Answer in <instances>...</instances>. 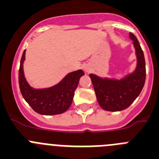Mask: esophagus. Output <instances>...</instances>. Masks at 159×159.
Here are the masks:
<instances>
[{
	"mask_svg": "<svg viewBox=\"0 0 159 159\" xmlns=\"http://www.w3.org/2000/svg\"><path fill=\"white\" fill-rule=\"evenodd\" d=\"M85 71H86V72H89V68H85Z\"/></svg>",
	"mask_w": 159,
	"mask_h": 159,
	"instance_id": "1",
	"label": "esophagus"
}]
</instances>
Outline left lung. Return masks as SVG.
Segmentation results:
<instances>
[{
  "label": "left lung",
  "mask_w": 159,
  "mask_h": 159,
  "mask_svg": "<svg viewBox=\"0 0 159 159\" xmlns=\"http://www.w3.org/2000/svg\"><path fill=\"white\" fill-rule=\"evenodd\" d=\"M135 50V70L120 79L101 78L89 74L98 104L110 111H122L128 108L142 91L146 80V63L143 51L134 34L129 33Z\"/></svg>",
  "instance_id": "obj_1"
}]
</instances>
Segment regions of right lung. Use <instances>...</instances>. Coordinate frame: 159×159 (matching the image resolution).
<instances>
[{
	"mask_svg": "<svg viewBox=\"0 0 159 159\" xmlns=\"http://www.w3.org/2000/svg\"><path fill=\"white\" fill-rule=\"evenodd\" d=\"M25 51L23 53L19 70V85L23 97L32 109L41 115L52 116L63 113L70 107L79 79L85 73L82 70L69 73L54 86L34 89L28 84L24 73Z\"/></svg>",
	"mask_w": 159,
	"mask_h": 159,
	"instance_id": "1",
	"label": "right lung"
}]
</instances>
